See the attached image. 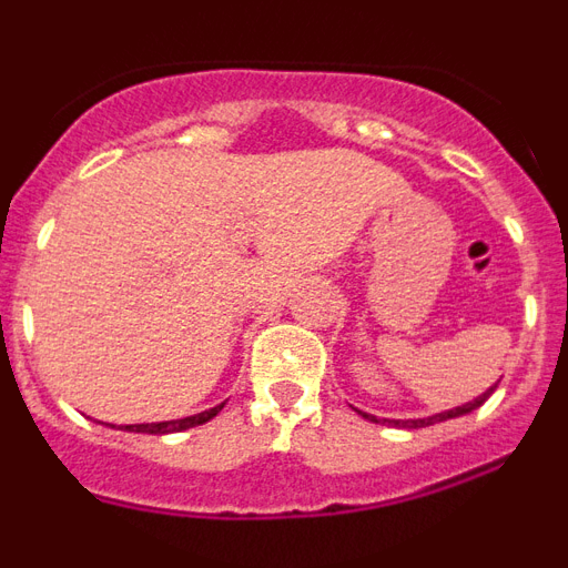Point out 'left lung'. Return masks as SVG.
<instances>
[{
  "mask_svg": "<svg viewBox=\"0 0 568 568\" xmlns=\"http://www.w3.org/2000/svg\"><path fill=\"white\" fill-rule=\"evenodd\" d=\"M495 386H498V384H491L489 389H486V393L478 395V398L466 400V404L455 406V409H446V413L426 415V418H406V420H400V418H375V415L361 413V409H355V413L364 415V418L373 420V424H389V426H398V429H420V426H433V424H440V420H453V418H460V415L475 413V409H478V406H484V400L489 398L491 393H495Z\"/></svg>",
  "mask_w": 568,
  "mask_h": 568,
  "instance_id": "1",
  "label": "left lung"
}]
</instances>
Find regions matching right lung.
Instances as JSON below:
<instances>
[{
  "instance_id": "add662e5",
  "label": "right lung",
  "mask_w": 568,
  "mask_h": 568,
  "mask_svg": "<svg viewBox=\"0 0 568 568\" xmlns=\"http://www.w3.org/2000/svg\"><path fill=\"white\" fill-rule=\"evenodd\" d=\"M224 404L213 406V409H204V413L187 415V418H175V420H155V424H124L119 429L124 433H144V435H170V433H184V429H193V426L207 424L210 418L222 413Z\"/></svg>"
}]
</instances>
